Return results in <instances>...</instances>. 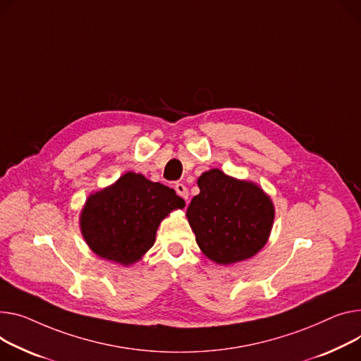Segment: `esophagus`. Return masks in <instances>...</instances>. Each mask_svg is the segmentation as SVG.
<instances>
[{"instance_id":"obj_1","label":"esophagus","mask_w":361,"mask_h":361,"mask_svg":"<svg viewBox=\"0 0 361 361\" xmlns=\"http://www.w3.org/2000/svg\"><path fill=\"white\" fill-rule=\"evenodd\" d=\"M176 191H177V195L180 196V197H183L185 202H187V199H188V190H187V187L184 185V184H181V183H178V184H176Z\"/></svg>"}]
</instances>
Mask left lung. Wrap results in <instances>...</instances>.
<instances>
[{
  "mask_svg": "<svg viewBox=\"0 0 361 361\" xmlns=\"http://www.w3.org/2000/svg\"><path fill=\"white\" fill-rule=\"evenodd\" d=\"M197 185L200 193L187 209V221L202 252L219 266L241 262L267 244L274 204L258 184L212 168Z\"/></svg>",
  "mask_w": 361,
  "mask_h": 361,
  "instance_id": "obj_1",
  "label": "left lung"
}]
</instances>
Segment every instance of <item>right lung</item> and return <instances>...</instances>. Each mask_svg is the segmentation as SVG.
I'll use <instances>...</instances> for the list:
<instances>
[{
	"label": "right lung",
	"mask_w": 361,
	"mask_h": 361,
	"mask_svg": "<svg viewBox=\"0 0 361 361\" xmlns=\"http://www.w3.org/2000/svg\"><path fill=\"white\" fill-rule=\"evenodd\" d=\"M184 206L173 188L129 171L87 197L80 229L95 255L128 267L149 251L166 216Z\"/></svg>",
	"instance_id": "right-lung-1"
}]
</instances>
